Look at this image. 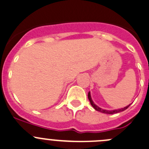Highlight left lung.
<instances>
[{"label": "left lung", "instance_id": "left-lung-1", "mask_svg": "<svg viewBox=\"0 0 149 149\" xmlns=\"http://www.w3.org/2000/svg\"><path fill=\"white\" fill-rule=\"evenodd\" d=\"M88 98H89V102H90V103H91V105H92V106L93 107V108H95V109L96 110V111H100V112H101V113H107V114H113V113H119V112H122V111H125V110H126L127 108L128 107H129L130 105H130H127V106L124 107V108H119V109L105 110V109H102V108H100L99 106H97V105H95V102H93V100H92V97H91L90 92H88Z\"/></svg>", "mask_w": 149, "mask_h": 149}]
</instances>
